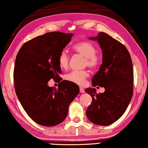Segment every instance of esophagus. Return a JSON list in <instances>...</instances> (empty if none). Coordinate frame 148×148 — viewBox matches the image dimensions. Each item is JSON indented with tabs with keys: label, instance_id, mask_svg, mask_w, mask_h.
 <instances>
[{
	"label": "esophagus",
	"instance_id": "esophagus-1",
	"mask_svg": "<svg viewBox=\"0 0 148 148\" xmlns=\"http://www.w3.org/2000/svg\"><path fill=\"white\" fill-rule=\"evenodd\" d=\"M79 91H80V93H85V90L84 89H83L82 87H79Z\"/></svg>",
	"mask_w": 148,
	"mask_h": 148
}]
</instances>
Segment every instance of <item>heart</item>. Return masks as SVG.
I'll return each mask as SVG.
<instances>
[{"label":"heart","instance_id":"heart-1","mask_svg":"<svg viewBox=\"0 0 148 148\" xmlns=\"http://www.w3.org/2000/svg\"><path fill=\"white\" fill-rule=\"evenodd\" d=\"M73 50L77 54L85 57L84 65L91 69H95L99 65L101 58L96 53V47L89 40H81L73 46ZM58 62L61 69H67L69 67V57L65 51H62L59 55ZM89 75L87 70L81 71H72L65 75L66 80L79 85L85 84L87 78Z\"/></svg>","mask_w":148,"mask_h":148}]
</instances>
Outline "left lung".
<instances>
[{
    "label": "left lung",
    "mask_w": 148,
    "mask_h": 148,
    "mask_svg": "<svg viewBox=\"0 0 148 148\" xmlns=\"http://www.w3.org/2000/svg\"><path fill=\"white\" fill-rule=\"evenodd\" d=\"M89 38L97 40L103 53L102 64L92 78V84L106 90L97 93L95 88L85 89L92 97L86 115L93 123L109 125L123 115L132 98V61L127 48L107 33L100 32L97 37Z\"/></svg>",
    "instance_id": "8db88e82"
}]
</instances>
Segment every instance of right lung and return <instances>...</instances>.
Wrapping results in <instances>:
<instances>
[{"mask_svg": "<svg viewBox=\"0 0 148 148\" xmlns=\"http://www.w3.org/2000/svg\"><path fill=\"white\" fill-rule=\"evenodd\" d=\"M73 35L45 33L28 40L17 53L13 73L16 94L28 115L39 125L54 126L65 120L79 92L78 85L66 80L57 89L47 84L51 79L62 80L58 57Z\"/></svg>", "mask_w": 148, "mask_h": 148, "instance_id": "add662e5", "label": "right lung"}]
</instances>
